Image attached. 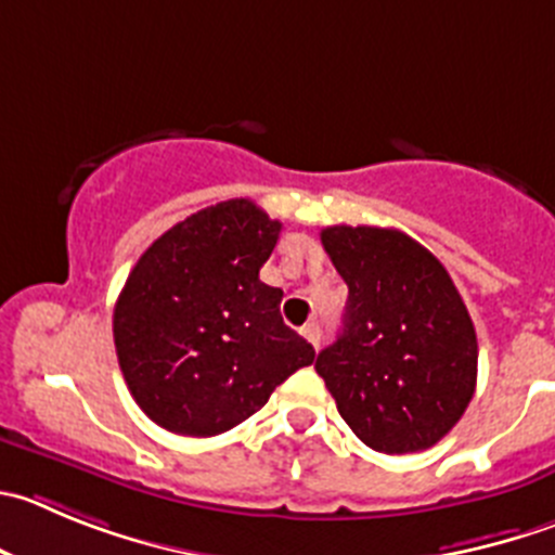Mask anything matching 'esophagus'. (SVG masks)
Segmentation results:
<instances>
[{
  "mask_svg": "<svg viewBox=\"0 0 555 555\" xmlns=\"http://www.w3.org/2000/svg\"><path fill=\"white\" fill-rule=\"evenodd\" d=\"M302 335H305V340L313 343V346L319 348V343H321V326H319V321H310V324H305V326H302Z\"/></svg>",
  "mask_w": 555,
  "mask_h": 555,
  "instance_id": "obj_1",
  "label": "esophagus"
}]
</instances>
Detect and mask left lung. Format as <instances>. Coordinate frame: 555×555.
Instances as JSON below:
<instances>
[{
    "label": "left lung",
    "instance_id": "8db88e82",
    "mask_svg": "<svg viewBox=\"0 0 555 555\" xmlns=\"http://www.w3.org/2000/svg\"><path fill=\"white\" fill-rule=\"evenodd\" d=\"M321 245L348 302L315 371L371 450H427L457 425L477 387V332L455 283L398 229L330 225Z\"/></svg>",
    "mask_w": 555,
    "mask_h": 555
}]
</instances>
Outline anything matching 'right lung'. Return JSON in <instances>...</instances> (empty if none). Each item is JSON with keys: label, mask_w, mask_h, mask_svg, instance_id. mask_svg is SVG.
I'll use <instances>...</instances> for the list:
<instances>
[{"label": "right lung", "mask_w": 555, "mask_h": 555, "mask_svg": "<svg viewBox=\"0 0 555 555\" xmlns=\"http://www.w3.org/2000/svg\"><path fill=\"white\" fill-rule=\"evenodd\" d=\"M281 223L247 198L190 215L152 242L114 308L130 395L179 436H218L256 414L315 351L258 281Z\"/></svg>", "instance_id": "1"}]
</instances>
